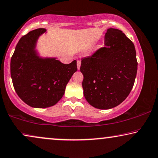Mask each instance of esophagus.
<instances>
[{"label":"esophagus","instance_id":"obj_1","mask_svg":"<svg viewBox=\"0 0 158 158\" xmlns=\"http://www.w3.org/2000/svg\"><path fill=\"white\" fill-rule=\"evenodd\" d=\"M81 60H77V69H80V67H81Z\"/></svg>","mask_w":158,"mask_h":158}]
</instances>
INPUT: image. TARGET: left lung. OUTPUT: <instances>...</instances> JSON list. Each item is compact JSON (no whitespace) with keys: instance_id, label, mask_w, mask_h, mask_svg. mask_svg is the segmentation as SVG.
Segmentation results:
<instances>
[{"instance_id":"left-lung-1","label":"left lung","mask_w":158,"mask_h":158,"mask_svg":"<svg viewBox=\"0 0 158 158\" xmlns=\"http://www.w3.org/2000/svg\"><path fill=\"white\" fill-rule=\"evenodd\" d=\"M134 45L121 30L109 28L104 47L82 59L80 70L86 101L95 108L108 110L122 103L134 86L137 73Z\"/></svg>"}]
</instances>
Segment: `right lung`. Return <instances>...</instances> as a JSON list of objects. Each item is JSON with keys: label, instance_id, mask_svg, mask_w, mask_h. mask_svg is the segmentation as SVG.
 I'll return each mask as SVG.
<instances>
[{"label": "right lung", "instance_id": "obj_1", "mask_svg": "<svg viewBox=\"0 0 158 158\" xmlns=\"http://www.w3.org/2000/svg\"><path fill=\"white\" fill-rule=\"evenodd\" d=\"M46 31L39 28L22 36L11 59V76L19 97L28 105L46 108L56 104L77 71V61L65 64L56 58H41L35 51L39 36Z\"/></svg>", "mask_w": 158, "mask_h": 158}]
</instances>
